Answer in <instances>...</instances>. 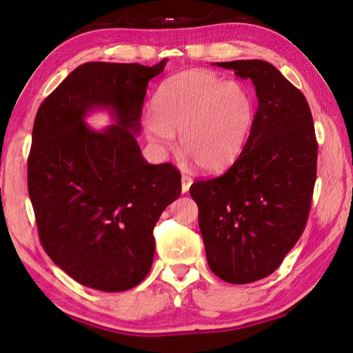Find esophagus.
<instances>
[{"label": "esophagus", "instance_id": "1", "mask_svg": "<svg viewBox=\"0 0 353 353\" xmlns=\"http://www.w3.org/2000/svg\"><path fill=\"white\" fill-rule=\"evenodd\" d=\"M192 185V177L190 174H182V192H186L190 190V186Z\"/></svg>", "mask_w": 353, "mask_h": 353}]
</instances>
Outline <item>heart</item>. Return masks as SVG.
Masks as SVG:
<instances>
[{
  "label": "heart",
  "mask_w": 353,
  "mask_h": 353,
  "mask_svg": "<svg viewBox=\"0 0 353 353\" xmlns=\"http://www.w3.org/2000/svg\"><path fill=\"white\" fill-rule=\"evenodd\" d=\"M152 109L153 114L142 119L148 141L165 152L174 142V132H181L183 152L209 172L226 170L238 159L254 121L249 89L206 70H186L165 79Z\"/></svg>",
  "instance_id": "1"
}]
</instances>
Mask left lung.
<instances>
[{
    "label": "left lung",
    "mask_w": 353,
    "mask_h": 353,
    "mask_svg": "<svg viewBox=\"0 0 353 353\" xmlns=\"http://www.w3.org/2000/svg\"><path fill=\"white\" fill-rule=\"evenodd\" d=\"M215 65L253 81L258 109L234 165L192 183L190 194L212 273L229 283H250L272 274L303 234L319 145L305 95L272 63Z\"/></svg>",
    "instance_id": "left-lung-1"
}]
</instances>
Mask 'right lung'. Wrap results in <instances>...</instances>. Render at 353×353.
Segmentation results:
<instances>
[{
  "label": "right lung",
  "mask_w": 353,
  "mask_h": 353,
  "mask_svg": "<svg viewBox=\"0 0 353 353\" xmlns=\"http://www.w3.org/2000/svg\"><path fill=\"white\" fill-rule=\"evenodd\" d=\"M165 63H83L36 114L27 183L37 234L51 261L85 287H137L153 264L156 223L181 196L179 170L150 165L134 138L148 81ZM99 107L116 124L94 132L84 117Z\"/></svg>",
  "instance_id": "obj_1"
}]
</instances>
